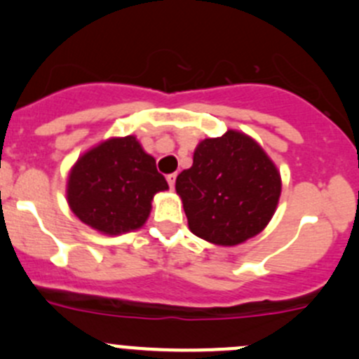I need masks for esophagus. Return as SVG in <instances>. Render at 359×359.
Here are the masks:
<instances>
[{"label":"esophagus","mask_w":359,"mask_h":359,"mask_svg":"<svg viewBox=\"0 0 359 359\" xmlns=\"http://www.w3.org/2000/svg\"><path fill=\"white\" fill-rule=\"evenodd\" d=\"M168 183H169V187L175 188V183H176V172H172V175H168Z\"/></svg>","instance_id":"34e87169"}]
</instances>
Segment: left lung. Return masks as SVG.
I'll use <instances>...</instances> for the list:
<instances>
[{
    "instance_id": "1",
    "label": "left lung",
    "mask_w": 359,
    "mask_h": 359,
    "mask_svg": "<svg viewBox=\"0 0 359 359\" xmlns=\"http://www.w3.org/2000/svg\"><path fill=\"white\" fill-rule=\"evenodd\" d=\"M176 191L195 235L217 245H236L268 224L282 183L254 140L226 131L198 143L194 165L176 178Z\"/></svg>"
}]
</instances>
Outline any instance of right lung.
I'll return each mask as SVG.
<instances>
[{
	"label": "right lung",
	"mask_w": 359,
	"mask_h": 359,
	"mask_svg": "<svg viewBox=\"0 0 359 359\" xmlns=\"http://www.w3.org/2000/svg\"><path fill=\"white\" fill-rule=\"evenodd\" d=\"M168 181L135 136L112 138L77 161L69 176L67 198L83 223L107 235L136 230L147 221L157 191Z\"/></svg>",
	"instance_id": "right-lung-1"
}]
</instances>
